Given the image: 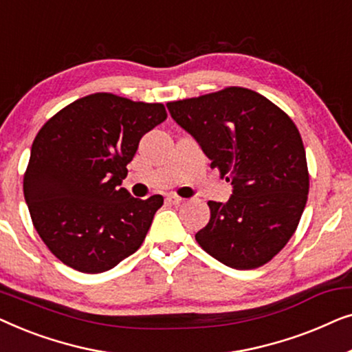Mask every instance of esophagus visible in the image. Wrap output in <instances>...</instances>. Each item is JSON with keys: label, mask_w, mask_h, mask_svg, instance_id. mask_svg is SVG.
<instances>
[{"label": "esophagus", "mask_w": 352, "mask_h": 352, "mask_svg": "<svg viewBox=\"0 0 352 352\" xmlns=\"http://www.w3.org/2000/svg\"><path fill=\"white\" fill-rule=\"evenodd\" d=\"M166 200H168V201H170V204H171V205H179V204H181V201H182V200H184V199H181V197H179V195H176V194H170V195H168V197H166Z\"/></svg>", "instance_id": "1"}]
</instances>
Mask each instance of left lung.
Masks as SVG:
<instances>
[{"label": "left lung", "instance_id": "obj_1", "mask_svg": "<svg viewBox=\"0 0 352 352\" xmlns=\"http://www.w3.org/2000/svg\"><path fill=\"white\" fill-rule=\"evenodd\" d=\"M166 107L234 187L226 204L208 201L210 221L197 242L234 269L271 261L295 234L309 192L295 123L264 96L237 86Z\"/></svg>", "mask_w": 352, "mask_h": 352}]
</instances>
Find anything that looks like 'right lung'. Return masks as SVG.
Listing matches in <instances>:
<instances>
[{
  "label": "right lung",
  "mask_w": 352,
  "mask_h": 352,
  "mask_svg": "<svg viewBox=\"0 0 352 352\" xmlns=\"http://www.w3.org/2000/svg\"><path fill=\"white\" fill-rule=\"evenodd\" d=\"M165 120L163 104L96 93L43 124L23 195L36 232L57 259L98 274L141 247L163 197L134 199L122 181L141 138Z\"/></svg>",
  "instance_id": "1"
}]
</instances>
